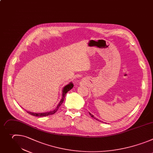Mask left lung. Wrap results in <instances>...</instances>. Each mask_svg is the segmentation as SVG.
Wrapping results in <instances>:
<instances>
[{
	"label": "left lung",
	"mask_w": 153,
	"mask_h": 153,
	"mask_svg": "<svg viewBox=\"0 0 153 153\" xmlns=\"http://www.w3.org/2000/svg\"><path fill=\"white\" fill-rule=\"evenodd\" d=\"M89 114H90V116H91V117H93V118H94V119H96V120H98V121H99V120H98V119H97V118H96V117H95V116H94V115H92V114H91V113H89Z\"/></svg>",
	"instance_id": "obj_1"
}]
</instances>
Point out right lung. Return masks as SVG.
Instances as JSON below:
<instances>
[{
	"label": "right lung",
	"mask_w": 153,
	"mask_h": 153,
	"mask_svg": "<svg viewBox=\"0 0 153 153\" xmlns=\"http://www.w3.org/2000/svg\"><path fill=\"white\" fill-rule=\"evenodd\" d=\"M74 87V84L72 82H70L69 84H68L67 85H66L63 89V97H62V99L61 100L60 102H59V104H58L57 107H56L55 109H54L53 110L50 111L49 112H46V113H32V112H29V111H27V113H28L29 114L33 115L34 116H37V117H42V116H49V115H51L54 114L56 112V111L58 110V108L59 107V106L62 104V103L63 102L65 97H66V94L70 90H71Z\"/></svg>",
	"instance_id": "obj_1"
}]
</instances>
